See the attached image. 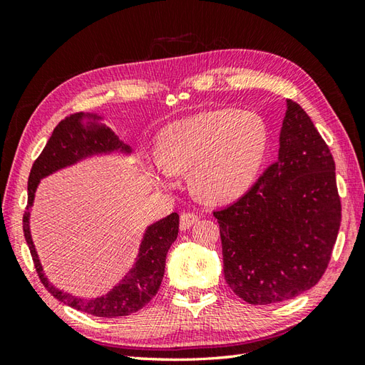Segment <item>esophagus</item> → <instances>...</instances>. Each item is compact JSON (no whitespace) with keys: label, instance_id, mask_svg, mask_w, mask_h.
<instances>
[{"label":"esophagus","instance_id":"1","mask_svg":"<svg viewBox=\"0 0 365 365\" xmlns=\"http://www.w3.org/2000/svg\"><path fill=\"white\" fill-rule=\"evenodd\" d=\"M199 221V216L196 213H191V212H183L180 215V229L182 230H187L190 229L192 224H196Z\"/></svg>","mask_w":365,"mask_h":365}]
</instances>
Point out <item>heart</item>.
Listing matches in <instances>:
<instances>
[{
  "label": "heart",
  "instance_id": "1",
  "mask_svg": "<svg viewBox=\"0 0 365 365\" xmlns=\"http://www.w3.org/2000/svg\"><path fill=\"white\" fill-rule=\"evenodd\" d=\"M268 128L259 115L213 110L175 120L158 138L163 175L188 173L210 202L242 197L257 180L268 152Z\"/></svg>",
  "mask_w": 365,
  "mask_h": 365
}]
</instances>
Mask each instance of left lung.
Here are the masks:
<instances>
[{"mask_svg":"<svg viewBox=\"0 0 365 365\" xmlns=\"http://www.w3.org/2000/svg\"><path fill=\"white\" fill-rule=\"evenodd\" d=\"M279 143L277 160L254 187L213 212L224 277L250 304H273L312 289L328 268L342 220L334 158L290 98Z\"/></svg>","mask_w":365,"mask_h":365,"instance_id":"left-lung-1","label":"left lung"}]
</instances>
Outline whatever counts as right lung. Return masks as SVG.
<instances>
[{
    "mask_svg": "<svg viewBox=\"0 0 365 365\" xmlns=\"http://www.w3.org/2000/svg\"><path fill=\"white\" fill-rule=\"evenodd\" d=\"M115 149L128 152L130 147L123 145L119 138L105 123L100 122L97 114L75 113L67 115L53 130L48 143L31 168L28 178V205L25 215H23V234H25L37 276L45 289L58 301L76 309V311L105 317V319L133 314L143 309L157 294L163 274H165L166 254L178 235V215L170 213L145 230L135 267L122 279L119 285H115L105 297L83 299L56 289L42 273L41 262H38L29 234V208L33 205L34 191L41 178L61 168L73 165L75 161L88 157V155L111 152Z\"/></svg>",
    "mask_w": 365,
    "mask_h": 365,
    "instance_id": "obj_1",
    "label": "right lung"
}]
</instances>
